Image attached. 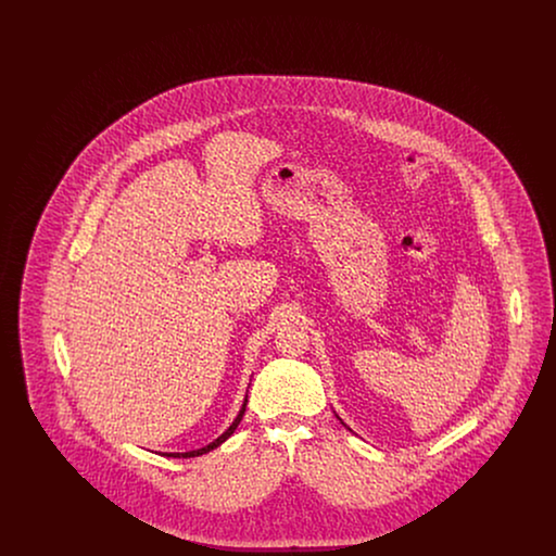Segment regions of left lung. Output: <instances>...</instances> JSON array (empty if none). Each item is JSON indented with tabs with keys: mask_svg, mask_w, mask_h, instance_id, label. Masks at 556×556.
Here are the masks:
<instances>
[{
	"mask_svg": "<svg viewBox=\"0 0 556 556\" xmlns=\"http://www.w3.org/2000/svg\"><path fill=\"white\" fill-rule=\"evenodd\" d=\"M336 417H338V415H336ZM338 419H340V417H338ZM340 421H342V419H340ZM342 424H344V421H342Z\"/></svg>",
	"mask_w": 556,
	"mask_h": 556,
	"instance_id": "8db88e82",
	"label": "left lung"
}]
</instances>
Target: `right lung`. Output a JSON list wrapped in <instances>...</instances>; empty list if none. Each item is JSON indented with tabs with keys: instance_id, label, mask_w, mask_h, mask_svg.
Masks as SVG:
<instances>
[{
	"instance_id": "obj_1",
	"label": "right lung",
	"mask_w": 556,
	"mask_h": 556,
	"mask_svg": "<svg viewBox=\"0 0 556 556\" xmlns=\"http://www.w3.org/2000/svg\"><path fill=\"white\" fill-rule=\"evenodd\" d=\"M245 404H248V394L243 397V404H241V408H239L238 417L233 419V424L229 425L214 442H211L208 446H204V448L198 450H189V452H164V456H173V458H193V456H202V454H206V452H211V450L218 448L225 440H229L231 435H233V431L238 429L239 421H241V417H243V413H245Z\"/></svg>"
}]
</instances>
